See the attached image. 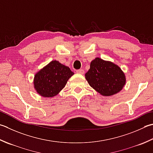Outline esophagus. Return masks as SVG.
Returning a JSON list of instances; mask_svg holds the SVG:
<instances>
[{
	"label": "esophagus",
	"mask_w": 153,
	"mask_h": 153,
	"mask_svg": "<svg viewBox=\"0 0 153 153\" xmlns=\"http://www.w3.org/2000/svg\"><path fill=\"white\" fill-rule=\"evenodd\" d=\"M76 73L79 74H84V70H82V69H80V70H76Z\"/></svg>",
	"instance_id": "1"
}]
</instances>
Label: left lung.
<instances>
[{
	"instance_id": "8db88e82",
	"label": "left lung",
	"mask_w": 153,
	"mask_h": 153,
	"mask_svg": "<svg viewBox=\"0 0 153 153\" xmlns=\"http://www.w3.org/2000/svg\"><path fill=\"white\" fill-rule=\"evenodd\" d=\"M85 79L91 88L103 96H110L120 91L126 78L118 65L96 58L90 64Z\"/></svg>"
}]
</instances>
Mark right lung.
I'll return each mask as SVG.
<instances>
[{
  "label": "right lung",
  "mask_w": 153,
  "mask_h": 153,
  "mask_svg": "<svg viewBox=\"0 0 153 153\" xmlns=\"http://www.w3.org/2000/svg\"><path fill=\"white\" fill-rule=\"evenodd\" d=\"M74 74L58 61H52L35 75L34 84L38 94L44 97L55 96Z\"/></svg>",
  "instance_id": "add662e5"
}]
</instances>
